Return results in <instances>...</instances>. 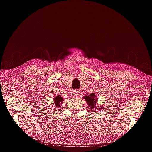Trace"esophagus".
<instances>
[{
	"label": "esophagus",
	"mask_w": 152,
	"mask_h": 152,
	"mask_svg": "<svg viewBox=\"0 0 152 152\" xmlns=\"http://www.w3.org/2000/svg\"><path fill=\"white\" fill-rule=\"evenodd\" d=\"M79 94V91L78 90H74L73 91V96H77Z\"/></svg>",
	"instance_id": "34e87169"
}]
</instances>
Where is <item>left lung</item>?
<instances>
[{"instance_id":"8db88e82","label":"left lung","mask_w":152,"mask_h":152,"mask_svg":"<svg viewBox=\"0 0 152 152\" xmlns=\"http://www.w3.org/2000/svg\"><path fill=\"white\" fill-rule=\"evenodd\" d=\"M84 99L86 100V102L88 104V106L91 108V110H94V111L96 110V104H97L98 99H96L95 93H91L89 96H84Z\"/></svg>"}]
</instances>
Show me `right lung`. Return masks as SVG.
Segmentation results:
<instances>
[{"mask_svg": "<svg viewBox=\"0 0 152 152\" xmlns=\"http://www.w3.org/2000/svg\"><path fill=\"white\" fill-rule=\"evenodd\" d=\"M63 102V99L60 95H58L54 98V105L56 106V108H60V106L61 105V103Z\"/></svg>", "mask_w": 152, "mask_h": 152, "instance_id": "obj_1", "label": "right lung"}]
</instances>
